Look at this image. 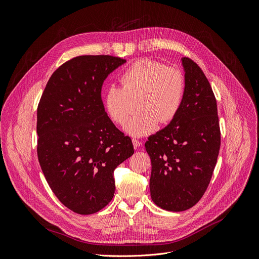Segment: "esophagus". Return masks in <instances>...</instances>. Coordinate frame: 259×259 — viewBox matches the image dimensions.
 <instances>
[{
    "instance_id": "1",
    "label": "esophagus",
    "mask_w": 259,
    "mask_h": 259,
    "mask_svg": "<svg viewBox=\"0 0 259 259\" xmlns=\"http://www.w3.org/2000/svg\"><path fill=\"white\" fill-rule=\"evenodd\" d=\"M133 144H134V147H135V149L139 148V147L142 145V143H141L139 140H137V139H133Z\"/></svg>"
}]
</instances>
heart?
I'll return each instance as SVG.
<instances>
[{
  "label": "heart",
  "instance_id": "heart-1",
  "mask_svg": "<svg viewBox=\"0 0 259 259\" xmlns=\"http://www.w3.org/2000/svg\"><path fill=\"white\" fill-rule=\"evenodd\" d=\"M121 88L110 85L104 93L103 104L108 117L123 125L131 114V101L137 111L124 126L126 134L143 137L157 128L159 121L167 124L181 110L185 97V77L172 67L152 59H140L119 76Z\"/></svg>",
  "mask_w": 259,
  "mask_h": 259
}]
</instances>
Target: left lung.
<instances>
[{
  "instance_id": "obj_1",
  "label": "left lung",
  "mask_w": 259,
  "mask_h": 259,
  "mask_svg": "<svg viewBox=\"0 0 259 259\" xmlns=\"http://www.w3.org/2000/svg\"><path fill=\"white\" fill-rule=\"evenodd\" d=\"M185 97L170 123L148 138L153 202L168 211H184L207 189L221 147L218 105L208 79L190 58H182Z\"/></svg>"
}]
</instances>
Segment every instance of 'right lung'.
Returning a JSON list of instances; mask_svg holds the SVG:
<instances>
[{
	"mask_svg": "<svg viewBox=\"0 0 259 259\" xmlns=\"http://www.w3.org/2000/svg\"><path fill=\"white\" fill-rule=\"evenodd\" d=\"M126 60L109 55L72 58L51 75L37 106V158L59 201L78 214L104 208L115 191L114 169L134 154L105 112L106 77Z\"/></svg>",
	"mask_w": 259,
	"mask_h": 259,
	"instance_id": "right-lung-1",
	"label": "right lung"
}]
</instances>
